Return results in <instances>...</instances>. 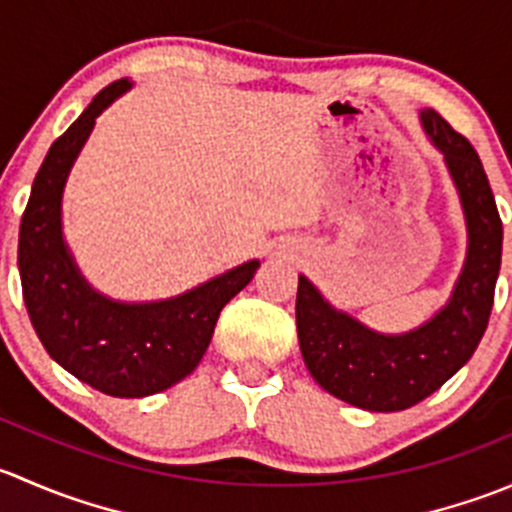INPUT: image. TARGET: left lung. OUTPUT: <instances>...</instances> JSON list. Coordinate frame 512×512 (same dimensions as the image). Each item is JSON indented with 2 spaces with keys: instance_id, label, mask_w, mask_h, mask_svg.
<instances>
[{
  "instance_id": "left-lung-1",
  "label": "left lung",
  "mask_w": 512,
  "mask_h": 512,
  "mask_svg": "<svg viewBox=\"0 0 512 512\" xmlns=\"http://www.w3.org/2000/svg\"><path fill=\"white\" fill-rule=\"evenodd\" d=\"M423 128L446 156L468 225V257L451 302L416 332L384 337L334 312L307 277L297 287L304 364L322 389L366 411H404L441 389L478 349L495 299L503 223L476 148L436 111Z\"/></svg>"
}]
</instances>
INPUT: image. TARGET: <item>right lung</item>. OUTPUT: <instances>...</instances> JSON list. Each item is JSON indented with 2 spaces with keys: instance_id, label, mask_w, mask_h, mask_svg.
I'll return each mask as SVG.
<instances>
[{
  "instance_id": "add662e5",
  "label": "right lung",
  "mask_w": 512,
  "mask_h": 512,
  "mask_svg": "<svg viewBox=\"0 0 512 512\" xmlns=\"http://www.w3.org/2000/svg\"><path fill=\"white\" fill-rule=\"evenodd\" d=\"M128 86L126 79L106 86L51 143L19 225V275L46 352L103 394L141 399L178 384L200 364L220 312L247 287L260 262H245L180 297L151 304L111 302L86 285L61 237V193L96 116Z\"/></svg>"
}]
</instances>
